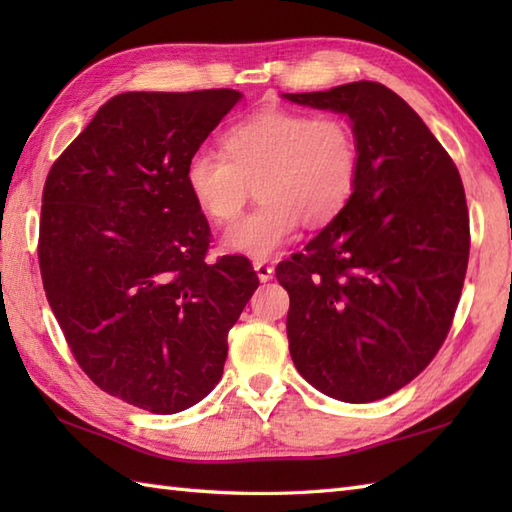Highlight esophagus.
<instances>
[{"label":"esophagus","mask_w":512,"mask_h":512,"mask_svg":"<svg viewBox=\"0 0 512 512\" xmlns=\"http://www.w3.org/2000/svg\"><path fill=\"white\" fill-rule=\"evenodd\" d=\"M253 266H255V270H257V277H259V281H264V284H266V281L273 279V275H275V268L270 266V264H266V262H255Z\"/></svg>","instance_id":"1"}]
</instances>
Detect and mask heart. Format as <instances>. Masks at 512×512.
<instances>
[{"label": "heart", "mask_w": 512, "mask_h": 512, "mask_svg": "<svg viewBox=\"0 0 512 512\" xmlns=\"http://www.w3.org/2000/svg\"><path fill=\"white\" fill-rule=\"evenodd\" d=\"M222 154L193 151L184 167L191 200L213 224H231L255 184L259 202L224 235V248L268 259L303 222L328 226L352 202L361 176V145L343 116L266 107L220 138Z\"/></svg>", "instance_id": "heart-1"}]
</instances>
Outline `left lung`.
<instances>
[{
  "label": "left lung",
  "instance_id": "8db88e82",
  "mask_svg": "<svg viewBox=\"0 0 512 512\" xmlns=\"http://www.w3.org/2000/svg\"><path fill=\"white\" fill-rule=\"evenodd\" d=\"M286 99L347 114L361 145L352 202L275 270L290 295V356L325 396L372 402L411 383L451 330L471 248L462 178L383 83Z\"/></svg>",
  "mask_w": 512,
  "mask_h": 512
}]
</instances>
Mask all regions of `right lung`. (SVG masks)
I'll use <instances>...</instances> for the list:
<instances>
[{
	"label": "right lung",
	"mask_w": 512,
	"mask_h": 512,
	"mask_svg": "<svg viewBox=\"0 0 512 512\" xmlns=\"http://www.w3.org/2000/svg\"><path fill=\"white\" fill-rule=\"evenodd\" d=\"M237 90L125 92L54 160L41 198L43 290L96 387L178 413L222 378L226 336L259 286L244 255L206 262L211 228L184 167Z\"/></svg>",
	"instance_id": "add662e5"
}]
</instances>
